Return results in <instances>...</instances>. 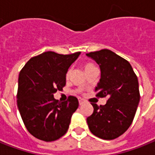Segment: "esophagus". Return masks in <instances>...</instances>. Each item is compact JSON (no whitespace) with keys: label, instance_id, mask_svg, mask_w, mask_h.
I'll return each mask as SVG.
<instances>
[{"label":"esophagus","instance_id":"obj_1","mask_svg":"<svg viewBox=\"0 0 155 155\" xmlns=\"http://www.w3.org/2000/svg\"><path fill=\"white\" fill-rule=\"evenodd\" d=\"M79 104H80V105H83L84 104V101L82 99H79Z\"/></svg>","mask_w":155,"mask_h":155}]
</instances>
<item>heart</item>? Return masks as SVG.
<instances>
[{
  "label": "heart",
  "mask_w": 155,
  "mask_h": 155,
  "mask_svg": "<svg viewBox=\"0 0 155 155\" xmlns=\"http://www.w3.org/2000/svg\"><path fill=\"white\" fill-rule=\"evenodd\" d=\"M93 68H95V67L93 64H87L84 66V70H85V71H88V70H90V69ZM69 75H70V71H68V72H67V77H68Z\"/></svg>",
  "instance_id": "b5f03b06"
}]
</instances>
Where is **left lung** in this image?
Here are the masks:
<instances>
[{"mask_svg":"<svg viewBox=\"0 0 155 155\" xmlns=\"http://www.w3.org/2000/svg\"><path fill=\"white\" fill-rule=\"evenodd\" d=\"M97 63L101 76L95 91L97 97L108 99L104 106L91 104L94 111L87 123L94 135L114 139L127 130L140 100L139 81L127 60L108 49L86 54Z\"/></svg>","mask_w":155,"mask_h":155,"instance_id":"1","label":"left lung"}]
</instances>
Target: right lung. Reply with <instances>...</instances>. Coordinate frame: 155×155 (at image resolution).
Masks as SVG:
<instances>
[{"label": "right lung", "instance_id": "add662e5", "mask_svg": "<svg viewBox=\"0 0 155 155\" xmlns=\"http://www.w3.org/2000/svg\"><path fill=\"white\" fill-rule=\"evenodd\" d=\"M80 53L45 51L31 58L19 74L17 107L27 130L36 139L57 140L68 130L79 101L69 96L67 101L60 102L54 93L65 86L68 68Z\"/></svg>", "mask_w": 155, "mask_h": 155}]
</instances>
